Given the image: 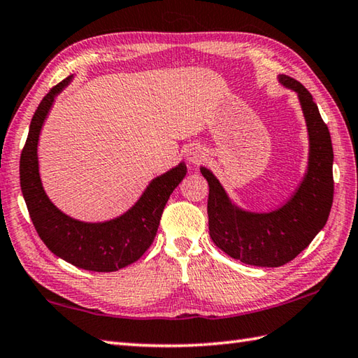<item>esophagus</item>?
I'll list each match as a JSON object with an SVG mask.
<instances>
[{
	"label": "esophagus",
	"instance_id": "obj_1",
	"mask_svg": "<svg viewBox=\"0 0 358 358\" xmlns=\"http://www.w3.org/2000/svg\"><path fill=\"white\" fill-rule=\"evenodd\" d=\"M185 156H187V160H188L189 164L198 165V164L202 162L203 159H206L207 155H206V150H203L202 147H199V145H192V147L187 150Z\"/></svg>",
	"mask_w": 358,
	"mask_h": 358
}]
</instances>
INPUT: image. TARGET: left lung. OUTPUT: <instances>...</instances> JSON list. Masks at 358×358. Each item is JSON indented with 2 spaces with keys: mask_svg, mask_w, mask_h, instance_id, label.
<instances>
[{
  "mask_svg": "<svg viewBox=\"0 0 358 358\" xmlns=\"http://www.w3.org/2000/svg\"><path fill=\"white\" fill-rule=\"evenodd\" d=\"M278 82L296 92L309 134L308 171L294 196L267 213L247 211L229 198L213 173L201 166L210 187V238L229 257L258 267H280L298 257L326 225L334 199L329 129L300 82L289 76H278Z\"/></svg>",
  "mask_w": 358,
  "mask_h": 358,
  "instance_id": "left-lung-1",
  "label": "left lung"
}]
</instances>
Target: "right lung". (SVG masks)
I'll return each mask as SVG.
<instances>
[{
    "mask_svg": "<svg viewBox=\"0 0 358 358\" xmlns=\"http://www.w3.org/2000/svg\"><path fill=\"white\" fill-rule=\"evenodd\" d=\"M72 77L54 86L36 108L20 159L21 192L34 227L50 252L85 271L115 272L133 264L148 250L165 203L185 178L187 165L180 162L152 179L134 206L114 220L83 222L64 215L50 202L43 188L36 148L54 100L71 83Z\"/></svg>",
    "mask_w": 358,
    "mask_h": 358,
    "instance_id": "1",
    "label": "right lung"
}]
</instances>
